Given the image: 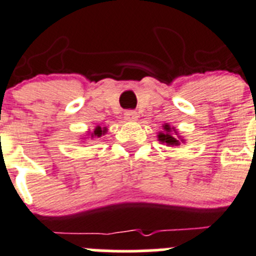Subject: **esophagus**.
I'll list each match as a JSON object with an SVG mask.
<instances>
[{
    "instance_id": "obj_1",
    "label": "esophagus",
    "mask_w": 256,
    "mask_h": 256,
    "mask_svg": "<svg viewBox=\"0 0 256 256\" xmlns=\"http://www.w3.org/2000/svg\"><path fill=\"white\" fill-rule=\"evenodd\" d=\"M124 118H125V121H128V122H134V121L138 120V112L132 111V110H128L124 114Z\"/></svg>"
}]
</instances>
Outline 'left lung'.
I'll list each match as a JSON object with an SVG mask.
<instances>
[{
	"mask_svg": "<svg viewBox=\"0 0 256 256\" xmlns=\"http://www.w3.org/2000/svg\"><path fill=\"white\" fill-rule=\"evenodd\" d=\"M163 128H164L163 132H159V135H158V140H159L160 142H166L168 146H176V145L180 144V142H183V139H180V138L179 140L178 138H176V135H178L176 128H170L168 124H164ZM172 130L174 131V134H171Z\"/></svg>",
	"mask_w": 256,
	"mask_h": 256,
	"instance_id": "8db88e82",
	"label": "left lung"
}]
</instances>
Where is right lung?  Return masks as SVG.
<instances>
[{
	"instance_id": "1",
	"label": "right lung",
	"mask_w": 256,
	"mask_h": 256,
	"mask_svg": "<svg viewBox=\"0 0 256 256\" xmlns=\"http://www.w3.org/2000/svg\"><path fill=\"white\" fill-rule=\"evenodd\" d=\"M107 132V128H101V126H96V128L94 130L92 131V132L90 134H88V135H90V136H88V138H101L102 135H104V134Z\"/></svg>"
}]
</instances>
